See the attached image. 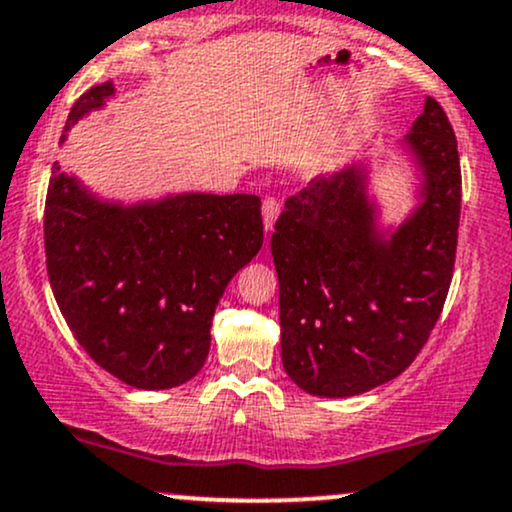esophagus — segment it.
I'll return each instance as SVG.
<instances>
[{
    "label": "esophagus",
    "instance_id": "34e87169",
    "mask_svg": "<svg viewBox=\"0 0 512 512\" xmlns=\"http://www.w3.org/2000/svg\"><path fill=\"white\" fill-rule=\"evenodd\" d=\"M279 211H281V202L276 197H264L262 202V219H264V228L272 231L276 219H279Z\"/></svg>",
    "mask_w": 512,
    "mask_h": 512
}]
</instances>
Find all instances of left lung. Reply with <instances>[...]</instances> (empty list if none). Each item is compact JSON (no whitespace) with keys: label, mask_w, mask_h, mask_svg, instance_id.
<instances>
[{"label":"left lung","mask_w":512,"mask_h":512,"mask_svg":"<svg viewBox=\"0 0 512 512\" xmlns=\"http://www.w3.org/2000/svg\"><path fill=\"white\" fill-rule=\"evenodd\" d=\"M424 173V202L383 243L361 168L317 178L286 199L274 223L281 361L301 390L351 397L411 366L436 327L455 269L462 173L438 101L407 134Z\"/></svg>","instance_id":"1"}]
</instances>
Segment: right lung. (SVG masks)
<instances>
[{"label":"right lung","mask_w":512,"mask_h":512,"mask_svg":"<svg viewBox=\"0 0 512 512\" xmlns=\"http://www.w3.org/2000/svg\"><path fill=\"white\" fill-rule=\"evenodd\" d=\"M108 96L110 81L88 88L64 129ZM260 207L255 195H178L122 209L52 166L45 262L76 342L139 390L187 383L207 361L228 281L262 248Z\"/></svg>","instance_id":"add662e5"}]
</instances>
